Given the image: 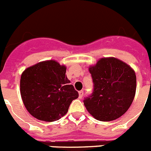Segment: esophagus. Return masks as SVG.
<instances>
[{"label": "esophagus", "instance_id": "obj_1", "mask_svg": "<svg viewBox=\"0 0 151 151\" xmlns=\"http://www.w3.org/2000/svg\"><path fill=\"white\" fill-rule=\"evenodd\" d=\"M83 95H84V91H82V90L78 91V98H79V99H82V98L83 97Z\"/></svg>", "mask_w": 151, "mask_h": 151}]
</instances>
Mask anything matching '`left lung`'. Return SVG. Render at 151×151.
<instances>
[{"label":"left lung","mask_w":151,"mask_h":151,"mask_svg":"<svg viewBox=\"0 0 151 151\" xmlns=\"http://www.w3.org/2000/svg\"><path fill=\"white\" fill-rule=\"evenodd\" d=\"M93 91L85 98L88 112L99 121L110 122L128 110L136 91V75L128 65L116 58H102L89 67Z\"/></svg>","instance_id":"1"}]
</instances>
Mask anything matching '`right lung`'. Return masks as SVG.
<instances>
[{
	"label": "right lung",
	"instance_id": "add662e5",
	"mask_svg": "<svg viewBox=\"0 0 151 151\" xmlns=\"http://www.w3.org/2000/svg\"><path fill=\"white\" fill-rule=\"evenodd\" d=\"M66 68L54 60L41 62L24 70L20 94L29 113L44 122H55L68 111L78 93L65 76Z\"/></svg>",
	"mask_w": 151,
	"mask_h": 151
}]
</instances>
